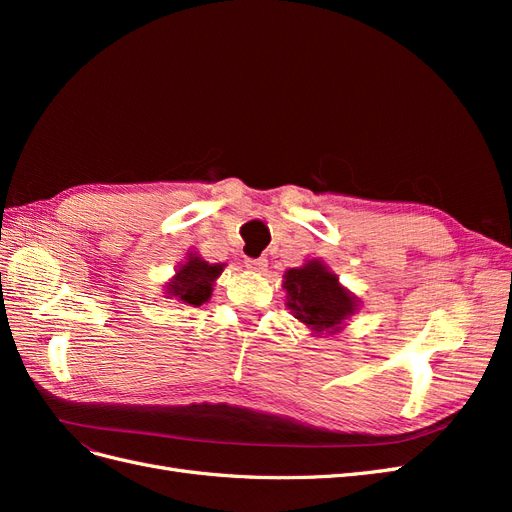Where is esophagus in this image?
<instances>
[{
	"label": "esophagus",
	"instance_id": "esophagus-1",
	"mask_svg": "<svg viewBox=\"0 0 512 512\" xmlns=\"http://www.w3.org/2000/svg\"><path fill=\"white\" fill-rule=\"evenodd\" d=\"M267 265H269L267 258H247V260H245V267H247V269H252V271H260V273L267 269Z\"/></svg>",
	"mask_w": 512,
	"mask_h": 512
}]
</instances>
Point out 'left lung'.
Returning <instances> with one entry per match:
<instances>
[{
    "instance_id": "1",
    "label": "left lung",
    "mask_w": 512,
    "mask_h": 512,
    "mask_svg": "<svg viewBox=\"0 0 512 512\" xmlns=\"http://www.w3.org/2000/svg\"><path fill=\"white\" fill-rule=\"evenodd\" d=\"M284 280L288 307L294 312V318L318 333L337 331L342 320L354 314V297L339 286L337 277L318 260H309L305 267L286 271Z\"/></svg>"
}]
</instances>
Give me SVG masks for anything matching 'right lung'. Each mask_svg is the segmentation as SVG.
I'll return each instance as SVG.
<instances>
[{"instance_id":"1","label":"right lung","mask_w":512,"mask_h":512,"mask_svg":"<svg viewBox=\"0 0 512 512\" xmlns=\"http://www.w3.org/2000/svg\"><path fill=\"white\" fill-rule=\"evenodd\" d=\"M224 271L222 265H209L198 256H190L188 262L179 269L177 277L168 284V294H173L185 305L198 307L203 305L213 290V282Z\"/></svg>"}]
</instances>
